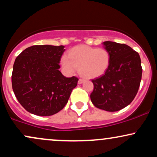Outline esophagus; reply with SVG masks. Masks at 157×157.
<instances>
[{"label":"esophagus","mask_w":157,"mask_h":157,"mask_svg":"<svg viewBox=\"0 0 157 157\" xmlns=\"http://www.w3.org/2000/svg\"><path fill=\"white\" fill-rule=\"evenodd\" d=\"M84 80H82V79H80V80H78V84H82V82H84Z\"/></svg>","instance_id":"1"}]
</instances>
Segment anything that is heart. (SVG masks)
I'll use <instances>...</instances> for the list:
<instances>
[{"label": "heart", "instance_id": "heart-1", "mask_svg": "<svg viewBox=\"0 0 157 157\" xmlns=\"http://www.w3.org/2000/svg\"><path fill=\"white\" fill-rule=\"evenodd\" d=\"M63 67L68 74L79 68L80 75L86 79H94L103 75L110 64V54L105 48L80 45L68 52V57L61 60Z\"/></svg>", "mask_w": 157, "mask_h": 157}]
</instances>
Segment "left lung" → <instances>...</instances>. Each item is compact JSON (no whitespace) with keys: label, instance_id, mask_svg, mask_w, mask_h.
Instances as JSON below:
<instances>
[{"label":"left lung","instance_id":"1","mask_svg":"<svg viewBox=\"0 0 157 157\" xmlns=\"http://www.w3.org/2000/svg\"><path fill=\"white\" fill-rule=\"evenodd\" d=\"M110 54V64L102 76L94 79L90 95L95 107L117 111L128 105L137 94L142 69L139 54L128 45L102 43Z\"/></svg>","mask_w":157,"mask_h":157}]
</instances>
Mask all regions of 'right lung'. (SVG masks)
Returning <instances> with one entry per match:
<instances>
[{
    "mask_svg": "<svg viewBox=\"0 0 157 157\" xmlns=\"http://www.w3.org/2000/svg\"><path fill=\"white\" fill-rule=\"evenodd\" d=\"M63 46L41 45L26 48L16 57L12 89L21 105L37 116H51L68 102L78 78H68L59 68Z\"/></svg>",
    "mask_w": 157,
    "mask_h": 157,
    "instance_id": "1",
    "label": "right lung"
}]
</instances>
